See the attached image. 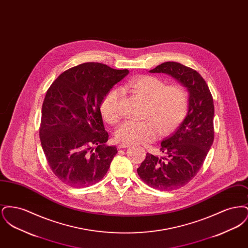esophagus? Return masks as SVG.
Instances as JSON below:
<instances>
[{"label":"esophagus","instance_id":"1","mask_svg":"<svg viewBox=\"0 0 248 248\" xmlns=\"http://www.w3.org/2000/svg\"><path fill=\"white\" fill-rule=\"evenodd\" d=\"M130 147V144H126V143H123L118 145V149H124V148H128Z\"/></svg>","mask_w":248,"mask_h":248}]
</instances>
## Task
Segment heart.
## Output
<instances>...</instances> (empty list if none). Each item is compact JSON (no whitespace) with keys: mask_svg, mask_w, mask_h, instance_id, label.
Instances as JSON below:
<instances>
[{"mask_svg":"<svg viewBox=\"0 0 248 248\" xmlns=\"http://www.w3.org/2000/svg\"><path fill=\"white\" fill-rule=\"evenodd\" d=\"M123 89L134 91L146 100L144 117L151 120L124 122L115 133L118 141L137 144L153 140L157 129L160 134L169 132L187 112L188 94L179 84L166 85L158 77L142 75L131 79ZM122 97L123 92L119 88H112L104 96L100 108L108 123L116 124L121 119Z\"/></svg>","mask_w":248,"mask_h":248,"instance_id":"heart-1","label":"heart"}]
</instances>
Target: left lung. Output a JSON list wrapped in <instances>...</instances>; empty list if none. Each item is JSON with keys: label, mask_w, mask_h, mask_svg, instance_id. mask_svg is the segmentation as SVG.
Returning a JSON list of instances; mask_svg holds the SVG:
<instances>
[{"label": "left lung", "mask_w": 248, "mask_h": 248, "mask_svg": "<svg viewBox=\"0 0 248 248\" xmlns=\"http://www.w3.org/2000/svg\"><path fill=\"white\" fill-rule=\"evenodd\" d=\"M165 73L186 87L188 112L176 130L161 142L164 157L147 154L138 174L150 187L174 190L196 176L214 141V102L200 74L180 63L167 61L150 71Z\"/></svg>", "instance_id": "left-lung-1"}]
</instances>
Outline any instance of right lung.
Segmentation results:
<instances>
[{
  "label": "right lung",
  "instance_id": "1",
  "mask_svg": "<svg viewBox=\"0 0 248 248\" xmlns=\"http://www.w3.org/2000/svg\"><path fill=\"white\" fill-rule=\"evenodd\" d=\"M129 73L101 63L71 68L55 80L43 107L40 139L48 165L66 185L89 187L101 180L118 153L106 146L100 106L107 93Z\"/></svg>",
  "mask_w": 248,
  "mask_h": 248
}]
</instances>
